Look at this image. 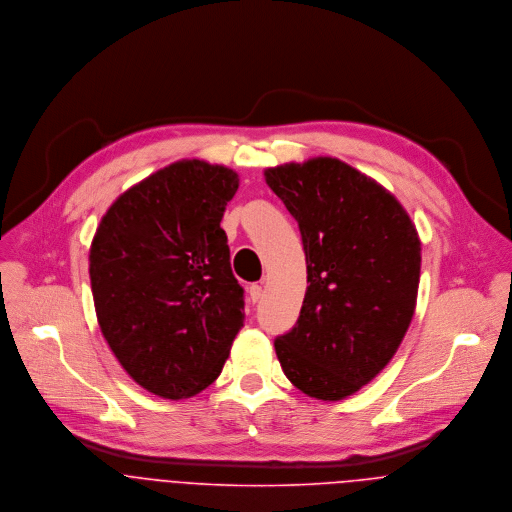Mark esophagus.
<instances>
[{
  "label": "esophagus",
  "mask_w": 512,
  "mask_h": 512,
  "mask_svg": "<svg viewBox=\"0 0 512 512\" xmlns=\"http://www.w3.org/2000/svg\"><path fill=\"white\" fill-rule=\"evenodd\" d=\"M248 297H250V301H252V303L260 301V299H262V286H258V284H252V286L248 288Z\"/></svg>",
  "instance_id": "1"
}]
</instances>
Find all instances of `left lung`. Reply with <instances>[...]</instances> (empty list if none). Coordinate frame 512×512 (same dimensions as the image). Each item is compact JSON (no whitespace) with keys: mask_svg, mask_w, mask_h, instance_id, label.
Listing matches in <instances>:
<instances>
[{"mask_svg":"<svg viewBox=\"0 0 512 512\" xmlns=\"http://www.w3.org/2000/svg\"><path fill=\"white\" fill-rule=\"evenodd\" d=\"M264 177L299 224L309 284L295 327L274 341L278 361L303 394L343 400L390 363L410 327L418 230L392 193L341 159Z\"/></svg>","mask_w":512,"mask_h":512,"instance_id":"8db88e82","label":"left lung"}]
</instances>
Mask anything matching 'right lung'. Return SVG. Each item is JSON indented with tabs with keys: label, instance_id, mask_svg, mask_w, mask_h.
Returning <instances> with one entry per match:
<instances>
[{
	"label": "right lung",
	"instance_id": "add662e5",
	"mask_svg": "<svg viewBox=\"0 0 512 512\" xmlns=\"http://www.w3.org/2000/svg\"><path fill=\"white\" fill-rule=\"evenodd\" d=\"M238 175L171 163L122 193L90 244L98 325L124 370L181 400L217 380L244 321V290L220 228Z\"/></svg>",
	"mask_w": 512,
	"mask_h": 512
}]
</instances>
